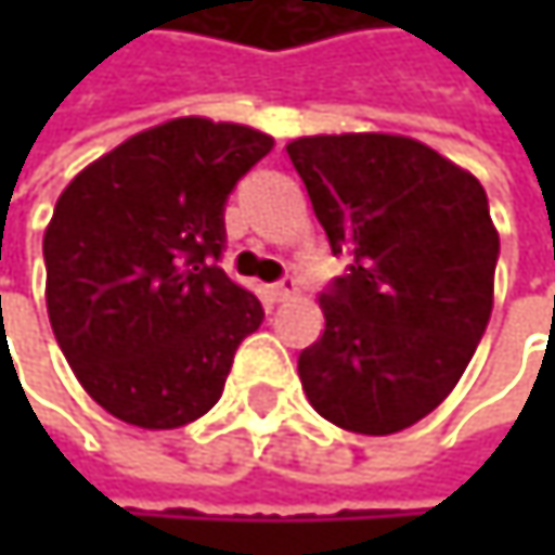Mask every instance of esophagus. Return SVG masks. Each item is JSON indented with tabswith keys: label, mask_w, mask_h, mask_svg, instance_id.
Segmentation results:
<instances>
[{
	"label": "esophagus",
	"mask_w": 555,
	"mask_h": 555,
	"mask_svg": "<svg viewBox=\"0 0 555 555\" xmlns=\"http://www.w3.org/2000/svg\"><path fill=\"white\" fill-rule=\"evenodd\" d=\"M295 292H298V282H295V276L279 279V282L270 285V298H273V301H285V298H292Z\"/></svg>",
	"instance_id": "1"
}]
</instances>
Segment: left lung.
<instances>
[{"mask_svg": "<svg viewBox=\"0 0 555 555\" xmlns=\"http://www.w3.org/2000/svg\"><path fill=\"white\" fill-rule=\"evenodd\" d=\"M331 254L324 334L298 357L308 401L353 434H398L460 383L486 324L499 231L486 189L421 141L321 134L285 147Z\"/></svg>", "mask_w": 555, "mask_h": 555, "instance_id": "left-lung-1", "label": "left lung"}]
</instances>
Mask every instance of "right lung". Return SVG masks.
<instances>
[{"mask_svg": "<svg viewBox=\"0 0 555 555\" xmlns=\"http://www.w3.org/2000/svg\"><path fill=\"white\" fill-rule=\"evenodd\" d=\"M273 151L244 125L176 118L86 167L44 234L48 314L82 388L118 421L169 430L224 391L263 324L218 267L234 185Z\"/></svg>", "mask_w": 555, "mask_h": 555, "instance_id": "add662e5", "label": "right lung"}]
</instances>
